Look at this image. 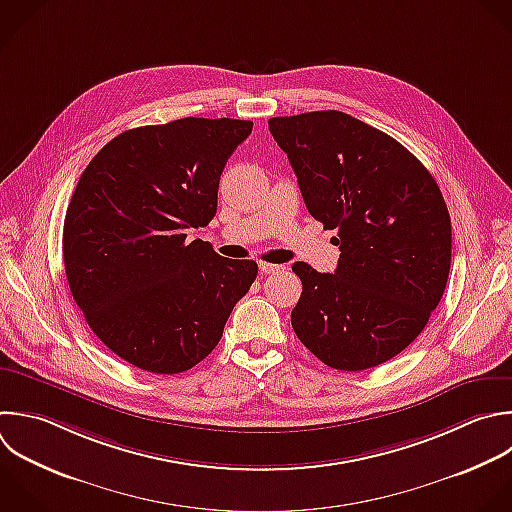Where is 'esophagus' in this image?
Instances as JSON below:
<instances>
[{
	"mask_svg": "<svg viewBox=\"0 0 512 512\" xmlns=\"http://www.w3.org/2000/svg\"><path fill=\"white\" fill-rule=\"evenodd\" d=\"M282 270H284V266H280V264L260 262V272H262V274H278V272H282Z\"/></svg>",
	"mask_w": 512,
	"mask_h": 512,
	"instance_id": "obj_1",
	"label": "esophagus"
}]
</instances>
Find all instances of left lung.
<instances>
[{
  "label": "left lung",
  "mask_w": 512,
  "mask_h": 512,
  "mask_svg": "<svg viewBox=\"0 0 512 512\" xmlns=\"http://www.w3.org/2000/svg\"><path fill=\"white\" fill-rule=\"evenodd\" d=\"M310 216L338 230L336 272L292 266L300 342L358 372L400 354L426 326L450 270V216L430 172L388 134L336 110L270 118Z\"/></svg>",
  "instance_id": "1"
}]
</instances>
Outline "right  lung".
<instances>
[{"instance_id": "obj_1", "label": "right lung", "mask_w": 512, "mask_h": 512, "mask_svg": "<svg viewBox=\"0 0 512 512\" xmlns=\"http://www.w3.org/2000/svg\"><path fill=\"white\" fill-rule=\"evenodd\" d=\"M246 120L182 118L108 142L84 170L64 220V266L92 332L126 362L178 374L220 342L258 274L208 242L218 184Z\"/></svg>"}]
</instances>
